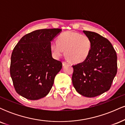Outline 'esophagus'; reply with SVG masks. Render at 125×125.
Returning a JSON list of instances; mask_svg holds the SVG:
<instances>
[{"label": "esophagus", "mask_w": 125, "mask_h": 125, "mask_svg": "<svg viewBox=\"0 0 125 125\" xmlns=\"http://www.w3.org/2000/svg\"><path fill=\"white\" fill-rule=\"evenodd\" d=\"M67 64H68V63L66 62H62L63 66H66Z\"/></svg>", "instance_id": "obj_1"}]
</instances>
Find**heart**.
<instances>
[{"label": "heart", "instance_id": "1", "mask_svg": "<svg viewBox=\"0 0 125 125\" xmlns=\"http://www.w3.org/2000/svg\"><path fill=\"white\" fill-rule=\"evenodd\" d=\"M51 49L56 58L65 54L68 60L79 63L85 61L92 49V42L86 35L74 31H67L58 36V42L51 43Z\"/></svg>", "mask_w": 125, "mask_h": 125}]
</instances>
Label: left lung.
Segmentation results:
<instances>
[{
	"instance_id": "8db88e82",
	"label": "left lung",
	"mask_w": 125,
	"mask_h": 125,
	"mask_svg": "<svg viewBox=\"0 0 125 125\" xmlns=\"http://www.w3.org/2000/svg\"><path fill=\"white\" fill-rule=\"evenodd\" d=\"M90 39L92 49L85 61L73 65V85L77 92L94 97L109 90L117 73V55L107 39L94 31H83Z\"/></svg>"
}]
</instances>
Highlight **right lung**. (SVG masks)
I'll use <instances>...</instances> for the list:
<instances>
[{
    "label": "right lung",
    "mask_w": 125,
    "mask_h": 125,
    "mask_svg": "<svg viewBox=\"0 0 125 125\" xmlns=\"http://www.w3.org/2000/svg\"><path fill=\"white\" fill-rule=\"evenodd\" d=\"M61 29L36 30L23 36L11 56L10 73L19 94L38 100L49 93L62 63L52 56L51 43Z\"/></svg>",
    "instance_id": "obj_1"
}]
</instances>
